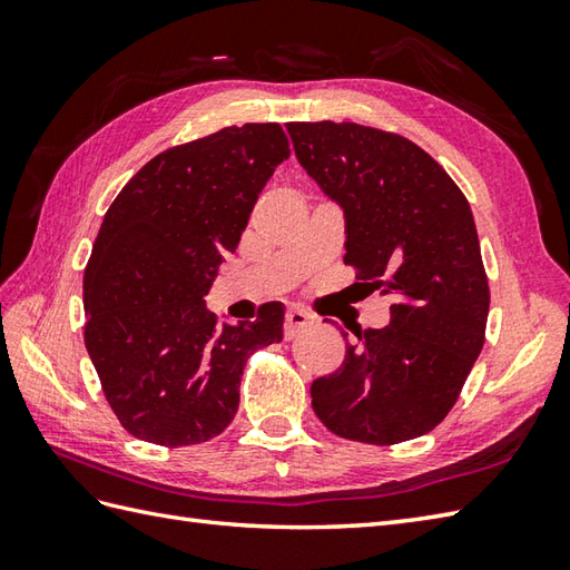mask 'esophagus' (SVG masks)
<instances>
[{"mask_svg": "<svg viewBox=\"0 0 570 570\" xmlns=\"http://www.w3.org/2000/svg\"><path fill=\"white\" fill-rule=\"evenodd\" d=\"M313 325V316H308L306 311H286V323H284V335L286 337H296L301 331H306Z\"/></svg>", "mask_w": 570, "mask_h": 570, "instance_id": "34e87169", "label": "esophagus"}]
</instances>
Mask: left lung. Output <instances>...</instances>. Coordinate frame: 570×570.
Wrapping results in <instances>:
<instances>
[{"instance_id":"left-lung-1","label":"left lung","mask_w":570,"mask_h":570,"mask_svg":"<svg viewBox=\"0 0 570 570\" xmlns=\"http://www.w3.org/2000/svg\"><path fill=\"white\" fill-rule=\"evenodd\" d=\"M286 131L298 164L343 208L345 264L392 298L390 325L357 331L337 372L311 384L313 411L347 441L419 439L453 409L485 343L490 288L470 205L439 161L392 131Z\"/></svg>"}]
</instances>
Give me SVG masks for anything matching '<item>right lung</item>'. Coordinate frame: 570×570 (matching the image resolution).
Here are the masks:
<instances>
[{
    "label": "right lung",
    "mask_w": 570,
    "mask_h": 570,
    "mask_svg": "<svg viewBox=\"0 0 570 570\" xmlns=\"http://www.w3.org/2000/svg\"><path fill=\"white\" fill-rule=\"evenodd\" d=\"M276 122L225 127L141 166L105 213L85 266V347L119 423L156 445L205 443L239 406L254 350L284 337V306L217 325L205 308L274 168Z\"/></svg>",
    "instance_id": "obj_1"
}]
</instances>
